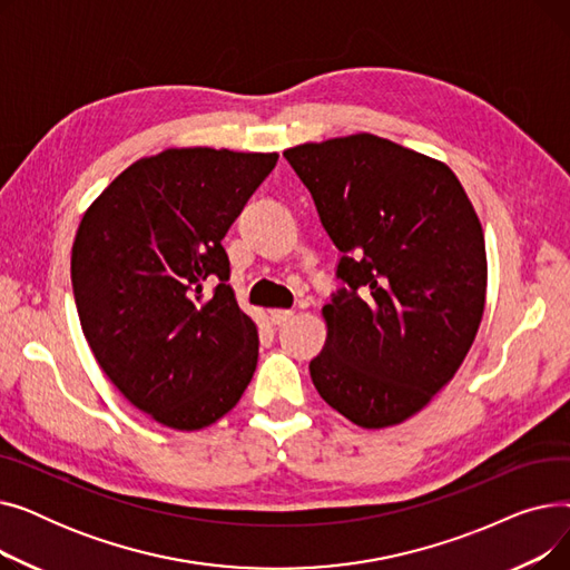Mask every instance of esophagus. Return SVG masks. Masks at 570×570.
Wrapping results in <instances>:
<instances>
[{"label": "esophagus", "mask_w": 570, "mask_h": 570, "mask_svg": "<svg viewBox=\"0 0 570 570\" xmlns=\"http://www.w3.org/2000/svg\"><path fill=\"white\" fill-rule=\"evenodd\" d=\"M291 318H293V312H288V309H273V312H269V321H273V325H282Z\"/></svg>", "instance_id": "esophagus-1"}]
</instances>
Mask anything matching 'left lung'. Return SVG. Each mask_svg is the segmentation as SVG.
<instances>
[{"label": "left lung", "mask_w": 570, "mask_h": 570, "mask_svg": "<svg viewBox=\"0 0 570 570\" xmlns=\"http://www.w3.org/2000/svg\"><path fill=\"white\" fill-rule=\"evenodd\" d=\"M342 252L346 284L321 312L318 395L381 430L415 415L455 376L485 312L483 226L443 161L374 134L284 153Z\"/></svg>", "instance_id": "left-lung-1"}]
</instances>
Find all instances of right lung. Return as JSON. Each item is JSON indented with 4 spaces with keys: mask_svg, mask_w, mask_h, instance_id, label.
<instances>
[{
    "mask_svg": "<svg viewBox=\"0 0 570 570\" xmlns=\"http://www.w3.org/2000/svg\"><path fill=\"white\" fill-rule=\"evenodd\" d=\"M277 159L164 149L119 173L78 226L71 284L85 340L117 391L166 428L217 423L254 376L258 331L226 284L222 239Z\"/></svg>",
    "mask_w": 570,
    "mask_h": 570,
    "instance_id": "right-lung-1",
    "label": "right lung"
}]
</instances>
